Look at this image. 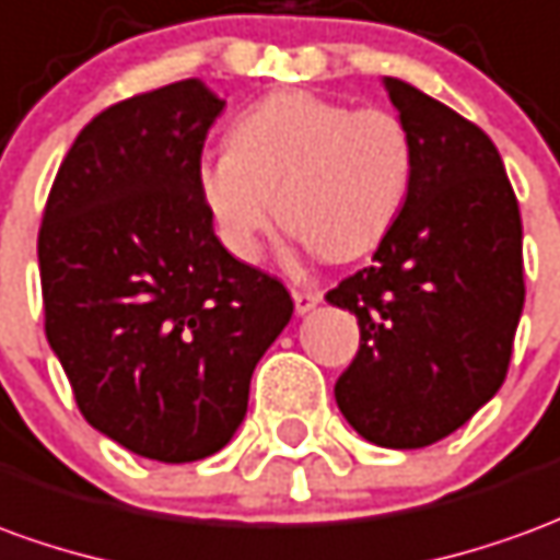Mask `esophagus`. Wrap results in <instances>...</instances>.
<instances>
[{
    "mask_svg": "<svg viewBox=\"0 0 560 560\" xmlns=\"http://www.w3.org/2000/svg\"><path fill=\"white\" fill-rule=\"evenodd\" d=\"M320 303L318 291H293V306H296V315H306Z\"/></svg>",
    "mask_w": 560,
    "mask_h": 560,
    "instance_id": "esophagus-1",
    "label": "esophagus"
}]
</instances>
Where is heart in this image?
<instances>
[{
	"instance_id": "b5f03b06",
	"label": "heart",
	"mask_w": 560,
	"mask_h": 560,
	"mask_svg": "<svg viewBox=\"0 0 560 560\" xmlns=\"http://www.w3.org/2000/svg\"><path fill=\"white\" fill-rule=\"evenodd\" d=\"M412 182V139L385 108L279 90L245 108L226 151L199 160L218 240L252 264L279 221L327 260H354L388 233ZM277 202L272 203L271 199Z\"/></svg>"
}]
</instances>
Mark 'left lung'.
I'll use <instances>...</instances> for the list:
<instances>
[{"label":"left lung","mask_w":560,"mask_h":560,"mask_svg":"<svg viewBox=\"0 0 560 560\" xmlns=\"http://www.w3.org/2000/svg\"><path fill=\"white\" fill-rule=\"evenodd\" d=\"M385 90L412 139V182L373 267L327 293L361 327L334 394L363 440L424 448L506 378L525 306L522 214L476 124L400 78H385Z\"/></svg>","instance_id":"obj_1"}]
</instances>
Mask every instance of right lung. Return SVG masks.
<instances>
[{
	"mask_svg": "<svg viewBox=\"0 0 560 560\" xmlns=\"http://www.w3.org/2000/svg\"><path fill=\"white\" fill-rule=\"evenodd\" d=\"M221 112L199 78L105 108L60 163L38 230L45 334L81 416L163 464L233 440L254 366L293 315L284 284L226 252L199 199Z\"/></svg>",
	"mask_w": 560,
	"mask_h": 560,
	"instance_id": "add662e5",
	"label": "right lung"
}]
</instances>
